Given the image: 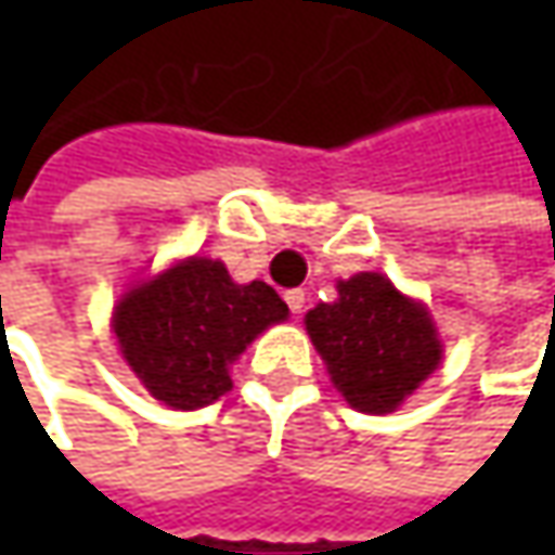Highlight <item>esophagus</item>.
I'll return each mask as SVG.
<instances>
[{
  "label": "esophagus",
  "instance_id": "esophagus-1",
  "mask_svg": "<svg viewBox=\"0 0 555 555\" xmlns=\"http://www.w3.org/2000/svg\"><path fill=\"white\" fill-rule=\"evenodd\" d=\"M284 299H287V306L293 314H299V311L306 309V293H302V289H287V296H284Z\"/></svg>",
  "mask_w": 555,
  "mask_h": 555
}]
</instances>
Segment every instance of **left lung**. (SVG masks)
I'll return each mask as SVG.
<instances>
[{"label": "left lung", "instance_id": "1", "mask_svg": "<svg viewBox=\"0 0 555 555\" xmlns=\"http://www.w3.org/2000/svg\"><path fill=\"white\" fill-rule=\"evenodd\" d=\"M336 289V302L306 314V331L354 411L389 414L438 367L433 318L373 271L339 281Z\"/></svg>", "mask_w": 555, "mask_h": 555}]
</instances>
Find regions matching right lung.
Wrapping results in <instances>:
<instances>
[{"label":"right lung","mask_w":555,"mask_h":555,"mask_svg":"<svg viewBox=\"0 0 555 555\" xmlns=\"http://www.w3.org/2000/svg\"><path fill=\"white\" fill-rule=\"evenodd\" d=\"M284 318L287 302L274 287L234 284L222 262L194 256L129 289L114 311V333L147 392L194 411L231 389L228 364Z\"/></svg>","instance_id":"1"}]
</instances>
